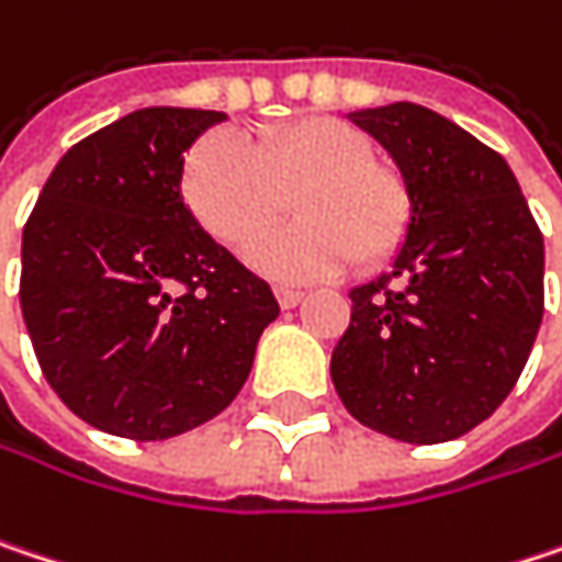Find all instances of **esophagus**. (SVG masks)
I'll return each mask as SVG.
<instances>
[{
	"mask_svg": "<svg viewBox=\"0 0 562 562\" xmlns=\"http://www.w3.org/2000/svg\"><path fill=\"white\" fill-rule=\"evenodd\" d=\"M273 292H277V302H280L282 308H295L302 302V295H305L302 289H292V285H277Z\"/></svg>",
	"mask_w": 562,
	"mask_h": 562,
	"instance_id": "obj_1",
	"label": "esophagus"
}]
</instances>
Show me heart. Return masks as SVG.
Returning <instances> with one entry per match:
<instances>
[{
  "label": "heart",
  "mask_w": 562,
  "mask_h": 562,
  "mask_svg": "<svg viewBox=\"0 0 562 562\" xmlns=\"http://www.w3.org/2000/svg\"><path fill=\"white\" fill-rule=\"evenodd\" d=\"M357 128L305 115L260 128L244 147L231 134L202 137L182 164V202L231 250L262 237L293 195L303 218L250 250V267L282 282L340 273L353 260L380 267L405 240L412 192L405 177L370 157Z\"/></svg>",
  "instance_id": "b5f03b06"
}]
</instances>
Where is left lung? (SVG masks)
Wrapping results in <instances>:
<instances>
[{
  "instance_id": "left-lung-1",
  "label": "left lung",
  "mask_w": 562,
  "mask_h": 562,
  "mask_svg": "<svg viewBox=\"0 0 562 562\" xmlns=\"http://www.w3.org/2000/svg\"><path fill=\"white\" fill-rule=\"evenodd\" d=\"M350 122L395 160L412 222L392 273L350 289L334 389L360 425L443 443L485 422L528 363L543 318V234L505 157L450 119L392 102Z\"/></svg>"
}]
</instances>
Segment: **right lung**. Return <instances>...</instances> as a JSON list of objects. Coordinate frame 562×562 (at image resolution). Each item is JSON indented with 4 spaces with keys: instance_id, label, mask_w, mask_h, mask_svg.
I'll use <instances>...</instances> for the list:
<instances>
[{
    "instance_id": "1",
    "label": "right lung",
    "mask_w": 562,
    "mask_h": 562,
    "mask_svg": "<svg viewBox=\"0 0 562 562\" xmlns=\"http://www.w3.org/2000/svg\"><path fill=\"white\" fill-rule=\"evenodd\" d=\"M225 112L154 105L74 144L22 234V315L86 425L167 440L225 412L280 315L182 205V154Z\"/></svg>"
}]
</instances>
